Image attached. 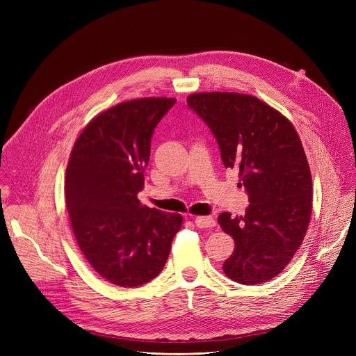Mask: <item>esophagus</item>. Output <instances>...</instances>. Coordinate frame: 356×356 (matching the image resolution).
Listing matches in <instances>:
<instances>
[{
    "mask_svg": "<svg viewBox=\"0 0 356 356\" xmlns=\"http://www.w3.org/2000/svg\"><path fill=\"white\" fill-rule=\"evenodd\" d=\"M194 224L198 228H213L216 225V221L211 217H195Z\"/></svg>",
    "mask_w": 356,
    "mask_h": 356,
    "instance_id": "obj_1",
    "label": "esophagus"
}]
</instances>
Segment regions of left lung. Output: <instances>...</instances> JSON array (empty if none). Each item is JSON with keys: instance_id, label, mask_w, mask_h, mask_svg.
Instances as JSON below:
<instances>
[{"instance_id": "obj_1", "label": "left lung", "mask_w": 356, "mask_h": 356, "mask_svg": "<svg viewBox=\"0 0 356 356\" xmlns=\"http://www.w3.org/2000/svg\"><path fill=\"white\" fill-rule=\"evenodd\" d=\"M187 106L214 134L250 202L245 216H218L235 242L222 270L241 284L265 283L289 265L309 228L313 183L301 140L283 114L253 95L195 92Z\"/></svg>"}]
</instances>
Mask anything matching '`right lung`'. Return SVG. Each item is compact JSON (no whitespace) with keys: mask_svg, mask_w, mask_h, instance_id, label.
Instances as JSON below:
<instances>
[{"mask_svg":"<svg viewBox=\"0 0 356 356\" xmlns=\"http://www.w3.org/2000/svg\"><path fill=\"white\" fill-rule=\"evenodd\" d=\"M176 98L149 97L94 117L74 142L65 195L74 238L103 279L136 287L163 269L183 217L142 206L150 139Z\"/></svg>","mask_w":356,"mask_h":356,"instance_id":"add662e5","label":"right lung"}]
</instances>
